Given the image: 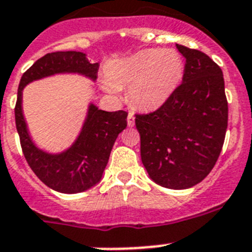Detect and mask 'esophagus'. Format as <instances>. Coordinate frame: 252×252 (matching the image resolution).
Instances as JSON below:
<instances>
[{"mask_svg": "<svg viewBox=\"0 0 252 252\" xmlns=\"http://www.w3.org/2000/svg\"><path fill=\"white\" fill-rule=\"evenodd\" d=\"M126 122H128V126H134V114H133V113L128 114V118H126Z\"/></svg>", "mask_w": 252, "mask_h": 252, "instance_id": "34e87169", "label": "esophagus"}]
</instances>
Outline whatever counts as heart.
<instances>
[{"mask_svg": "<svg viewBox=\"0 0 252 252\" xmlns=\"http://www.w3.org/2000/svg\"><path fill=\"white\" fill-rule=\"evenodd\" d=\"M183 59L178 51L149 48L130 58L113 61L107 67L103 87L107 92L128 88L133 106L151 110L161 106L179 86L183 75Z\"/></svg>", "mask_w": 252, "mask_h": 252, "instance_id": "obj_1", "label": "heart"}]
</instances>
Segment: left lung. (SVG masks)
Instances as JSON below:
<instances>
[{"mask_svg": "<svg viewBox=\"0 0 252 252\" xmlns=\"http://www.w3.org/2000/svg\"><path fill=\"white\" fill-rule=\"evenodd\" d=\"M186 59L182 83L158 110L136 114L141 158L162 187H193L211 172L223 147L228 102L223 71L208 55L177 44Z\"/></svg>", "mask_w": 252, "mask_h": 252, "instance_id": "left-lung-1", "label": "left lung"}]
</instances>
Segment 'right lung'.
Returning a JSON list of instances; mask_svg holds the SVG:
<instances>
[{
    "instance_id": "add662e5",
    "label": "right lung",
    "mask_w": 252,
    "mask_h": 252,
    "mask_svg": "<svg viewBox=\"0 0 252 252\" xmlns=\"http://www.w3.org/2000/svg\"><path fill=\"white\" fill-rule=\"evenodd\" d=\"M98 63L91 64L83 52L59 51L38 59L23 74L15 105V123L23 154L38 178L61 193H78L94 187L102 177L116 137L126 128V111H103L90 105L79 137L61 154L37 149L28 134L22 110L23 88L33 80L58 73H79L96 80Z\"/></svg>"
}]
</instances>
